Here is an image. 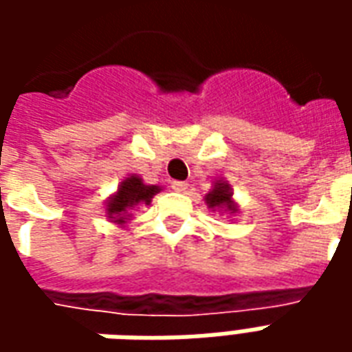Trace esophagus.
I'll return each instance as SVG.
<instances>
[{"instance_id": "esophagus-1", "label": "esophagus", "mask_w": 352, "mask_h": 352, "mask_svg": "<svg viewBox=\"0 0 352 352\" xmlns=\"http://www.w3.org/2000/svg\"><path fill=\"white\" fill-rule=\"evenodd\" d=\"M171 188L175 192H186L188 190V183L186 181H171Z\"/></svg>"}]
</instances>
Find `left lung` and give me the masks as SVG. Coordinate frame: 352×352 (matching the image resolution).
<instances>
[{"mask_svg":"<svg viewBox=\"0 0 352 352\" xmlns=\"http://www.w3.org/2000/svg\"><path fill=\"white\" fill-rule=\"evenodd\" d=\"M207 204H209V207H226L230 211H236V207L232 206V196H230L228 184H214L213 192L207 194Z\"/></svg>","mask_w":352,"mask_h":352,"instance_id":"obj_1","label":"left lung"}]
</instances>
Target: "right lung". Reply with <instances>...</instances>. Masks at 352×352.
Listing matches in <instances>:
<instances>
[{
	"label": "right lung",
	"instance_id": "right-lung-1",
	"mask_svg": "<svg viewBox=\"0 0 352 352\" xmlns=\"http://www.w3.org/2000/svg\"><path fill=\"white\" fill-rule=\"evenodd\" d=\"M158 190H160L158 186H146V184H143V181L139 177H128L120 184L115 198L109 201L107 211L111 214V219H115L116 214L126 213L130 207L138 206V204H148ZM116 222H124V219L120 217Z\"/></svg>",
	"mask_w": 352,
	"mask_h": 352
}]
</instances>
